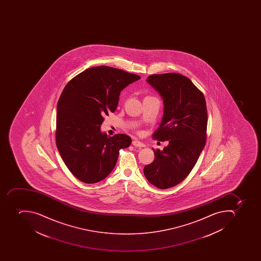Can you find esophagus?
<instances>
[{
    "instance_id": "esophagus-1",
    "label": "esophagus",
    "mask_w": 261,
    "mask_h": 261,
    "mask_svg": "<svg viewBox=\"0 0 261 261\" xmlns=\"http://www.w3.org/2000/svg\"><path fill=\"white\" fill-rule=\"evenodd\" d=\"M132 144H133L134 146H136V147H145V144H144V143H142V142H140V140H135L133 142H132Z\"/></svg>"
}]
</instances>
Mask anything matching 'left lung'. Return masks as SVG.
I'll list each match as a JSON object with an SVG mask.
<instances>
[{
	"label": "left lung",
	"mask_w": 261,
	"mask_h": 261,
	"mask_svg": "<svg viewBox=\"0 0 261 261\" xmlns=\"http://www.w3.org/2000/svg\"><path fill=\"white\" fill-rule=\"evenodd\" d=\"M147 82L164 103L162 122L152 137L169 144L162 151L152 148L155 159L144 166V174L155 187L169 189L189 175L205 147L206 103L202 92L181 74H152Z\"/></svg>",
	"instance_id": "8db88e82"
}]
</instances>
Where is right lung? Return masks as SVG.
<instances>
[{
  "instance_id": "add662e5",
  "label": "right lung",
  "mask_w": 261,
  "mask_h": 261,
  "mask_svg": "<svg viewBox=\"0 0 261 261\" xmlns=\"http://www.w3.org/2000/svg\"><path fill=\"white\" fill-rule=\"evenodd\" d=\"M140 79L109 66L87 68L64 87L57 105L56 145L68 170L86 184L103 180L132 138L101 132L103 117L117 109L121 91Z\"/></svg>"
}]
</instances>
